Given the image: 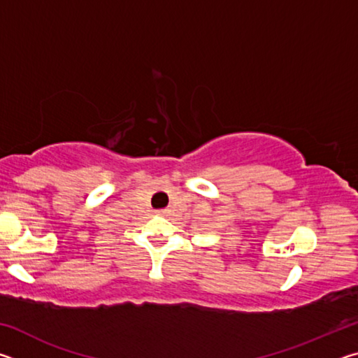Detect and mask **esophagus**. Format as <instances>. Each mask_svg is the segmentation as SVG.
<instances>
[{
    "label": "esophagus",
    "instance_id": "1",
    "mask_svg": "<svg viewBox=\"0 0 358 358\" xmlns=\"http://www.w3.org/2000/svg\"><path fill=\"white\" fill-rule=\"evenodd\" d=\"M157 213H159L161 216H169V213H171V210H169V208H164V210H159V211H157Z\"/></svg>",
    "mask_w": 358,
    "mask_h": 358
}]
</instances>
